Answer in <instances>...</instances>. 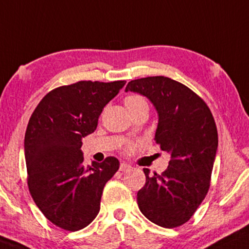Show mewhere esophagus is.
Masks as SVG:
<instances>
[{
    "label": "esophagus",
    "mask_w": 249,
    "mask_h": 249,
    "mask_svg": "<svg viewBox=\"0 0 249 249\" xmlns=\"http://www.w3.org/2000/svg\"><path fill=\"white\" fill-rule=\"evenodd\" d=\"M131 168L133 167H131L130 165L125 164V162H121V164H120V171L121 172H128V171H130Z\"/></svg>",
    "instance_id": "obj_1"
}]
</instances>
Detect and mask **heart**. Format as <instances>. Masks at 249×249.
Segmentation results:
<instances>
[{
	"instance_id": "obj_1",
	"label": "heart",
	"mask_w": 249,
	"mask_h": 249,
	"mask_svg": "<svg viewBox=\"0 0 249 249\" xmlns=\"http://www.w3.org/2000/svg\"><path fill=\"white\" fill-rule=\"evenodd\" d=\"M140 103H146V101L140 96H128L124 99V105H125V107H127V108H128V107L134 106V105H136V104H140ZM136 145H137L136 142H125L124 146V152H131L135 149V146H136Z\"/></svg>"
}]
</instances>
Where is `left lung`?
I'll return each instance as SVG.
<instances>
[{
	"label": "left lung",
	"instance_id": "obj_1",
	"mask_svg": "<svg viewBox=\"0 0 249 249\" xmlns=\"http://www.w3.org/2000/svg\"><path fill=\"white\" fill-rule=\"evenodd\" d=\"M128 91L143 94L156 107V143L171 157L161 174L143 168L145 185L137 193L139 208L161 228H178L192 218L209 190L218 146L216 122L205 101L174 79H134Z\"/></svg>",
	"mask_w": 249,
	"mask_h": 249
}]
</instances>
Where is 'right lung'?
<instances>
[{
    "instance_id": "obj_1",
    "label": "right lung",
    "mask_w": 249,
    "mask_h": 249,
    "mask_svg": "<svg viewBox=\"0 0 249 249\" xmlns=\"http://www.w3.org/2000/svg\"><path fill=\"white\" fill-rule=\"evenodd\" d=\"M125 81H81L48 92L27 124L24 148L27 186L36 207L66 231L88 226L100 210L106 182L119 170L115 157L84 167L82 139Z\"/></svg>"
}]
</instances>
